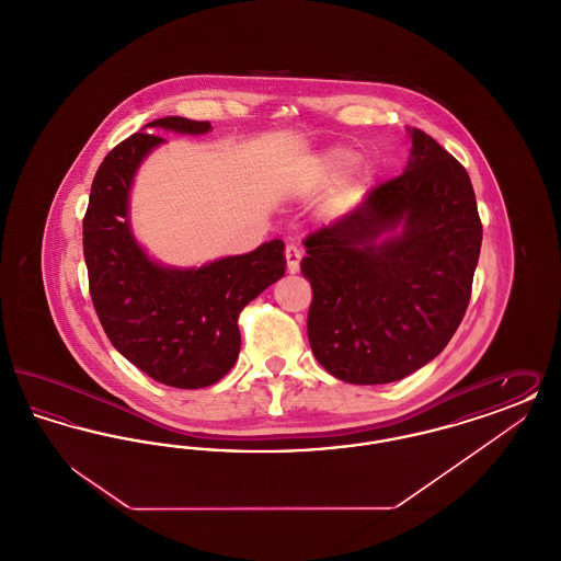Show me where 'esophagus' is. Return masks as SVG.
<instances>
[{"mask_svg":"<svg viewBox=\"0 0 561 561\" xmlns=\"http://www.w3.org/2000/svg\"><path fill=\"white\" fill-rule=\"evenodd\" d=\"M300 250H298V245H294V243H288L286 245V263H288V271L290 273H298V268H300Z\"/></svg>","mask_w":561,"mask_h":561,"instance_id":"34e87169","label":"esophagus"}]
</instances>
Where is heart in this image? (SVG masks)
Segmentation results:
<instances>
[{
	"instance_id": "heart-1",
	"label": "heart",
	"mask_w": 561,
	"mask_h": 561,
	"mask_svg": "<svg viewBox=\"0 0 561 561\" xmlns=\"http://www.w3.org/2000/svg\"><path fill=\"white\" fill-rule=\"evenodd\" d=\"M355 163H357V153L351 147L332 145L311 160L305 176L298 181V188L311 191V188L320 187L323 183H330V181L347 174Z\"/></svg>"
}]
</instances>
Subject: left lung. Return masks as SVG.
I'll return each instance as SVG.
<instances>
[{
    "instance_id": "left-lung-1",
    "label": "left lung",
    "mask_w": 561,
    "mask_h": 561,
    "mask_svg": "<svg viewBox=\"0 0 561 561\" xmlns=\"http://www.w3.org/2000/svg\"><path fill=\"white\" fill-rule=\"evenodd\" d=\"M408 134L403 174L305 240L311 351L351 385L396 382L435 359L462 321L480 261L467 170L428 134Z\"/></svg>"
}]
</instances>
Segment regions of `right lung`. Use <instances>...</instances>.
<instances>
[{
    "label": "right lung",
    "mask_w": 561,
    "mask_h": 561,
    "mask_svg": "<svg viewBox=\"0 0 561 561\" xmlns=\"http://www.w3.org/2000/svg\"><path fill=\"white\" fill-rule=\"evenodd\" d=\"M158 130L208 134L210 122L153 119L101 163L83 216V259L94 309L138 370L176 389L218 382L240 355L241 309L286 273L284 241L271 240L202 267H170L134 238L130 191L140 163L165 140Z\"/></svg>",
    "instance_id": "right-lung-1"
}]
</instances>
